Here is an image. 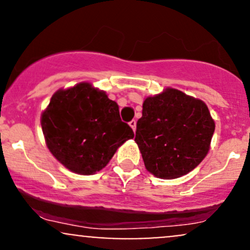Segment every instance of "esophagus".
<instances>
[{
  "label": "esophagus",
  "mask_w": 250,
  "mask_h": 250,
  "mask_svg": "<svg viewBox=\"0 0 250 250\" xmlns=\"http://www.w3.org/2000/svg\"><path fill=\"white\" fill-rule=\"evenodd\" d=\"M129 125H130L131 129H133L134 131L136 130V121H135V120H131V121L129 122Z\"/></svg>",
  "instance_id": "obj_1"
}]
</instances>
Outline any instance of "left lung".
<instances>
[{"mask_svg":"<svg viewBox=\"0 0 250 250\" xmlns=\"http://www.w3.org/2000/svg\"><path fill=\"white\" fill-rule=\"evenodd\" d=\"M214 130L205 103L168 88L145 100L135 142L148 171L161 179H176L205 159Z\"/></svg>","mask_w":250,"mask_h":250,"instance_id":"1","label":"left lung"}]
</instances>
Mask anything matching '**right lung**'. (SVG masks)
Instances as JSON below:
<instances>
[{
    "instance_id": "1",
    "label": "right lung",
    "mask_w": 250,
    "mask_h": 250,
    "mask_svg": "<svg viewBox=\"0 0 250 250\" xmlns=\"http://www.w3.org/2000/svg\"><path fill=\"white\" fill-rule=\"evenodd\" d=\"M41 125L51 154L83 175L104 168L116 149L134 137L133 129L120 117L117 103L89 83L56 91Z\"/></svg>"
}]
</instances>
